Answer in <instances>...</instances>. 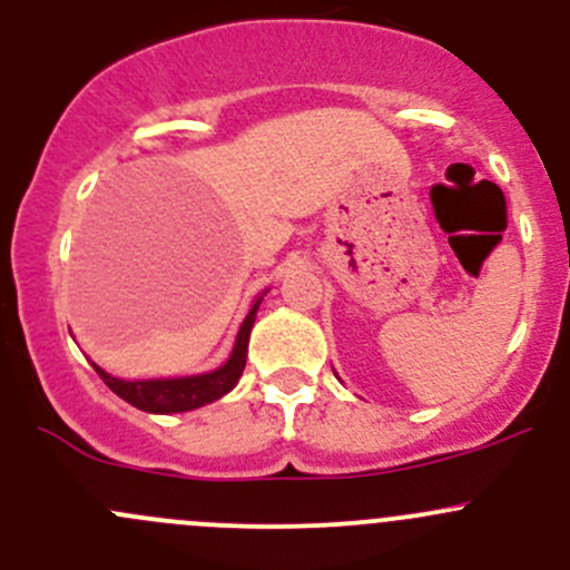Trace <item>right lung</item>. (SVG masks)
I'll return each instance as SVG.
<instances>
[{
  "mask_svg": "<svg viewBox=\"0 0 570 570\" xmlns=\"http://www.w3.org/2000/svg\"><path fill=\"white\" fill-rule=\"evenodd\" d=\"M258 303H262V297L253 303L250 314L245 317L243 327H239L237 333V344H234L232 358H228L220 370L195 377H178V381H118V377L107 375V372L99 370L96 364L94 370L99 372L101 381H105L120 400H126L129 405L148 413H181L206 405V402L220 400V396L232 392V389L237 386L239 377H243L245 361H248L250 327L253 322H256Z\"/></svg>",
  "mask_w": 570,
  "mask_h": 570,
  "instance_id": "right-lung-1",
  "label": "right lung"
}]
</instances>
